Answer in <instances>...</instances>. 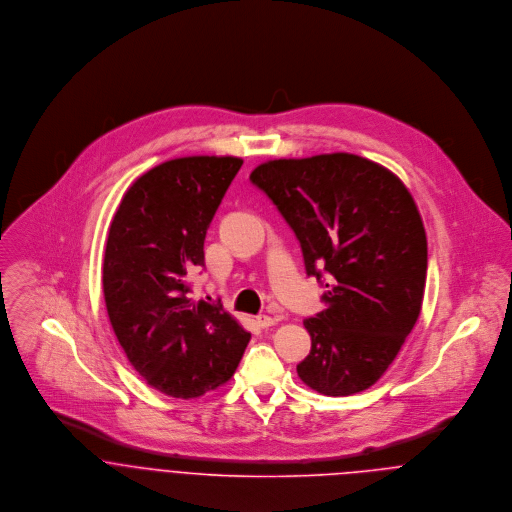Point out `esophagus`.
<instances>
[{
    "label": "esophagus",
    "mask_w": 512,
    "mask_h": 512,
    "mask_svg": "<svg viewBox=\"0 0 512 512\" xmlns=\"http://www.w3.org/2000/svg\"><path fill=\"white\" fill-rule=\"evenodd\" d=\"M256 321H258L260 327H272V325H276L280 321V317H276V315L274 317L272 315H258Z\"/></svg>",
    "instance_id": "1"
}]
</instances>
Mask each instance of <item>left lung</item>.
Listing matches in <instances>:
<instances>
[{
    "instance_id": "obj_1",
    "label": "left lung",
    "mask_w": 512,
    "mask_h": 512,
    "mask_svg": "<svg viewBox=\"0 0 512 512\" xmlns=\"http://www.w3.org/2000/svg\"><path fill=\"white\" fill-rule=\"evenodd\" d=\"M250 181L292 226L307 276L327 288L303 321L311 353L299 378L325 396L370 388L414 329L426 288L428 240L406 185L353 153L274 159Z\"/></svg>"
}]
</instances>
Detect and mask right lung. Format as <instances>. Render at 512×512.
<instances>
[{
  "label": "right lung",
  "instance_id": "add662e5",
  "mask_svg": "<svg viewBox=\"0 0 512 512\" xmlns=\"http://www.w3.org/2000/svg\"><path fill=\"white\" fill-rule=\"evenodd\" d=\"M240 165L230 155L165 161L132 183L108 230L102 288L112 329L147 384L173 398L219 388L250 341L187 286V272L205 266L207 228Z\"/></svg>",
  "mask_w": 512,
  "mask_h": 512
}]
</instances>
